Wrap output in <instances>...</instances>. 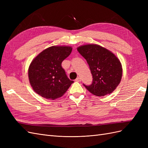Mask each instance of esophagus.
I'll return each mask as SVG.
<instances>
[{"mask_svg":"<svg viewBox=\"0 0 148 148\" xmlns=\"http://www.w3.org/2000/svg\"><path fill=\"white\" fill-rule=\"evenodd\" d=\"M75 82H81V78H80V77L77 78H76V79H75Z\"/></svg>","mask_w":148,"mask_h":148,"instance_id":"1","label":"esophagus"}]
</instances>
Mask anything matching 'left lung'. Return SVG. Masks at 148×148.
<instances>
[{
	"label": "left lung",
	"instance_id": "obj_1",
	"mask_svg": "<svg viewBox=\"0 0 148 148\" xmlns=\"http://www.w3.org/2000/svg\"><path fill=\"white\" fill-rule=\"evenodd\" d=\"M77 50L89 66L92 83L86 86L88 90L96 96H104L112 92L120 84L122 66L114 53L95 44L82 45Z\"/></svg>",
	"mask_w": 148,
	"mask_h": 148
}]
</instances>
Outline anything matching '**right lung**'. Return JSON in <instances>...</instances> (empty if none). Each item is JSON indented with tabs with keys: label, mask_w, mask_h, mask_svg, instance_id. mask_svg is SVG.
<instances>
[{
	"label": "right lung",
	"mask_w": 148,
	"mask_h": 148,
	"mask_svg": "<svg viewBox=\"0 0 148 148\" xmlns=\"http://www.w3.org/2000/svg\"><path fill=\"white\" fill-rule=\"evenodd\" d=\"M71 51V46H53L44 49L32 60L28 78L35 92L52 100L64 95L73 81L67 77L61 64Z\"/></svg>",
	"instance_id": "obj_1"
}]
</instances>
